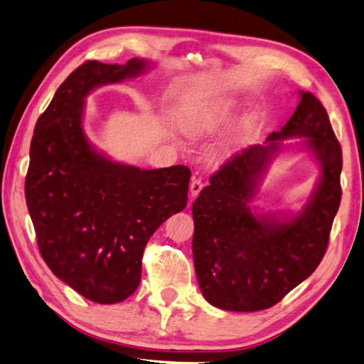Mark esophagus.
Returning a JSON list of instances; mask_svg holds the SVG:
<instances>
[{
  "mask_svg": "<svg viewBox=\"0 0 364 364\" xmlns=\"http://www.w3.org/2000/svg\"><path fill=\"white\" fill-rule=\"evenodd\" d=\"M202 188H203V183H202L200 178H193V181H191V186H189V189H191V196H193V197H197V196H199V193L202 191Z\"/></svg>",
  "mask_w": 364,
  "mask_h": 364,
  "instance_id": "34e87169",
  "label": "esophagus"
}]
</instances>
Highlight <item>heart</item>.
Here are the masks:
<instances>
[{
	"label": "heart",
	"mask_w": 364,
	"mask_h": 364,
	"mask_svg": "<svg viewBox=\"0 0 364 364\" xmlns=\"http://www.w3.org/2000/svg\"><path fill=\"white\" fill-rule=\"evenodd\" d=\"M235 109L237 105L234 102H215L191 107L183 111L180 125L189 136H200L232 119Z\"/></svg>",
	"instance_id": "1"
}]
</instances>
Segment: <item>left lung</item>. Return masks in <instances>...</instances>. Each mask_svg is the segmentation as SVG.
Returning a JSON list of instances; mask_svg holds the SVG:
<instances>
[{"instance_id": "1", "label": "left lung", "mask_w": 364, "mask_h": 364, "mask_svg": "<svg viewBox=\"0 0 364 364\" xmlns=\"http://www.w3.org/2000/svg\"><path fill=\"white\" fill-rule=\"evenodd\" d=\"M306 137L322 167L313 197L294 217L255 214L249 202L287 137ZM342 149L326 109L310 92L266 144L234 154L210 176L193 205L197 282L211 306L256 312L275 306L318 267L341 203Z\"/></svg>"}]
</instances>
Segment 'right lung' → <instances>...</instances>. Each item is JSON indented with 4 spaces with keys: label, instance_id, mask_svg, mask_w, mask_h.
Segmentation results:
<instances>
[{
    "label": "right lung",
    "instance_id": "1",
    "mask_svg": "<svg viewBox=\"0 0 364 364\" xmlns=\"http://www.w3.org/2000/svg\"><path fill=\"white\" fill-rule=\"evenodd\" d=\"M146 68L140 58L82 63L39 116L30 144L25 197L39 253L55 277L98 304L134 294L151 235L188 203V167L141 170L117 164L84 134V98Z\"/></svg>",
    "mask_w": 364,
    "mask_h": 364
}]
</instances>
